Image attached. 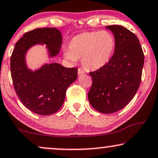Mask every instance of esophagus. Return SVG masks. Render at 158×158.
<instances>
[{
	"label": "esophagus",
	"instance_id": "34e87169",
	"mask_svg": "<svg viewBox=\"0 0 158 158\" xmlns=\"http://www.w3.org/2000/svg\"><path fill=\"white\" fill-rule=\"evenodd\" d=\"M84 73H85V71H83V70H81V68H79V69H78V74H79V75H81V74H82Z\"/></svg>",
	"mask_w": 158,
	"mask_h": 158
}]
</instances>
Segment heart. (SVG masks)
I'll use <instances>...</instances> for the list:
<instances>
[{
    "instance_id": "b5f03b06",
    "label": "heart",
    "mask_w": 158,
    "mask_h": 158,
    "mask_svg": "<svg viewBox=\"0 0 158 158\" xmlns=\"http://www.w3.org/2000/svg\"><path fill=\"white\" fill-rule=\"evenodd\" d=\"M115 49V39L111 32L85 31L72 38L69 49L64 51V56L73 64L81 58L85 68L96 71L110 62Z\"/></svg>"
}]
</instances>
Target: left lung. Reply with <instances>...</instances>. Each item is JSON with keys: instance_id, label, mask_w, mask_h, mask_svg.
<instances>
[{"instance_id": "8db88e82", "label": "left lung", "mask_w": 158, "mask_h": 158, "mask_svg": "<svg viewBox=\"0 0 158 158\" xmlns=\"http://www.w3.org/2000/svg\"><path fill=\"white\" fill-rule=\"evenodd\" d=\"M106 28L114 35L115 49L105 66L90 73L88 99L95 110L108 114L123 109L133 98L141 80L144 55L139 40L130 30L119 25Z\"/></svg>"}]
</instances>
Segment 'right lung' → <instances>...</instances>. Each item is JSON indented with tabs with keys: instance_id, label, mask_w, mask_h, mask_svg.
I'll return each instance as SVG.
<instances>
[{
	"instance_id": "add662e5",
	"label": "right lung",
	"mask_w": 158,
	"mask_h": 158,
	"mask_svg": "<svg viewBox=\"0 0 158 158\" xmlns=\"http://www.w3.org/2000/svg\"><path fill=\"white\" fill-rule=\"evenodd\" d=\"M62 41L57 28H36L17 42L11 56V75L17 96L25 107L38 115H51L60 109L66 90L77 79L78 69L54 62L32 71L26 64V54L34 45H46L48 58H53L60 53Z\"/></svg>"
}]
</instances>
